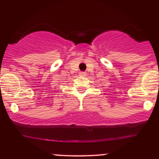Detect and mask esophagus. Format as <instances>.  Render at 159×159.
<instances>
[{
    "instance_id": "34e87169",
    "label": "esophagus",
    "mask_w": 159,
    "mask_h": 159,
    "mask_svg": "<svg viewBox=\"0 0 159 159\" xmlns=\"http://www.w3.org/2000/svg\"><path fill=\"white\" fill-rule=\"evenodd\" d=\"M79 75L81 77H84V76H85V75H86V73L83 72V71H81V72L79 73Z\"/></svg>"
}]
</instances>
